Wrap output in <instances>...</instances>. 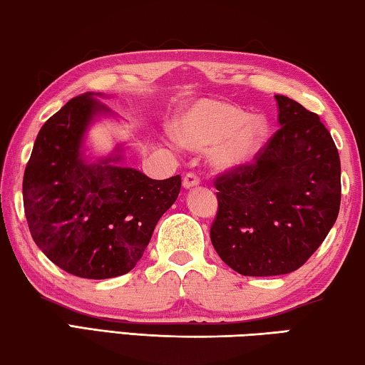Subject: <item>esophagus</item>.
<instances>
[{"label": "esophagus", "instance_id": "1", "mask_svg": "<svg viewBox=\"0 0 365 365\" xmlns=\"http://www.w3.org/2000/svg\"><path fill=\"white\" fill-rule=\"evenodd\" d=\"M182 186L186 189H192L195 186H199V178H197L194 173H187V175L182 178Z\"/></svg>", "mask_w": 365, "mask_h": 365}]
</instances>
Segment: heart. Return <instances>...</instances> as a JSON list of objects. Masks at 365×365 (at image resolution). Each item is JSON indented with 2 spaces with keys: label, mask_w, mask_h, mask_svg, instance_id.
<instances>
[{
  "label": "heart",
  "mask_w": 365,
  "mask_h": 365,
  "mask_svg": "<svg viewBox=\"0 0 365 365\" xmlns=\"http://www.w3.org/2000/svg\"><path fill=\"white\" fill-rule=\"evenodd\" d=\"M176 133L189 148H212V165L226 171L252 163L264 147L268 124L264 116H249L235 105L202 100L182 113Z\"/></svg>",
  "instance_id": "obj_1"
}]
</instances>
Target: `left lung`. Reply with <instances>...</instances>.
Here are the masks:
<instances>
[{"instance_id": "obj_1", "label": "left lung", "mask_w": 365, "mask_h": 365, "mask_svg": "<svg viewBox=\"0 0 365 365\" xmlns=\"http://www.w3.org/2000/svg\"><path fill=\"white\" fill-rule=\"evenodd\" d=\"M279 128L254 163L215 181V250L244 277L297 270L324 242L341 202L336 145L315 113L274 95Z\"/></svg>"}]
</instances>
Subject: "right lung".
<instances>
[{"label": "right lung", "instance_id": "add662e5", "mask_svg": "<svg viewBox=\"0 0 365 365\" xmlns=\"http://www.w3.org/2000/svg\"><path fill=\"white\" fill-rule=\"evenodd\" d=\"M87 92L41 126L22 182L24 210L37 246L53 264L81 278H115L133 270L155 226L175 204L181 176L150 179L123 166V145L88 160L87 129L113 115Z\"/></svg>", "mask_w": 365, "mask_h": 365}]
</instances>
